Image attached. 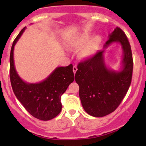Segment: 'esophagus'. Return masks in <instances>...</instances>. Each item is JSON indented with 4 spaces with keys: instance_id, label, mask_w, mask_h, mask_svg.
I'll use <instances>...</instances> for the list:
<instances>
[{
    "instance_id": "34e87169",
    "label": "esophagus",
    "mask_w": 146,
    "mask_h": 146,
    "mask_svg": "<svg viewBox=\"0 0 146 146\" xmlns=\"http://www.w3.org/2000/svg\"><path fill=\"white\" fill-rule=\"evenodd\" d=\"M77 70H78L77 66H73V73H74V74L76 73V71H77Z\"/></svg>"
}]
</instances>
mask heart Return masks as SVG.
<instances>
[{
    "mask_svg": "<svg viewBox=\"0 0 146 146\" xmlns=\"http://www.w3.org/2000/svg\"><path fill=\"white\" fill-rule=\"evenodd\" d=\"M90 33H84L74 39L72 46L76 48H80L84 45L80 51V56L82 58H90L93 56L100 46L102 39L100 36H95L91 38Z\"/></svg>",
    "mask_w": 146,
    "mask_h": 146,
    "instance_id": "heart-1",
    "label": "heart"
}]
</instances>
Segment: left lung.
Listing matches in <instances>:
<instances>
[{
    "mask_svg": "<svg viewBox=\"0 0 146 146\" xmlns=\"http://www.w3.org/2000/svg\"><path fill=\"white\" fill-rule=\"evenodd\" d=\"M113 42H119L122 46L121 71L107 68L103 57L104 50L78 65L76 82L79 85V96L85 111L92 117H102L113 112L124 98L131 82V48L126 35L118 27L110 35L104 48Z\"/></svg>",
    "mask_w": 146,
    "mask_h": 146,
    "instance_id": "1",
    "label": "left lung"
}]
</instances>
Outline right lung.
<instances>
[{
	"mask_svg": "<svg viewBox=\"0 0 146 146\" xmlns=\"http://www.w3.org/2000/svg\"><path fill=\"white\" fill-rule=\"evenodd\" d=\"M25 27L15 39L10 55V78L16 98L28 112L35 118L48 121L56 117L61 111V95L74 80L73 65L58 67L51 74L39 83H27L17 74L14 65V46Z\"/></svg>",
	"mask_w": 146,
	"mask_h": 146,
	"instance_id": "add662e5",
	"label": "right lung"
}]
</instances>
